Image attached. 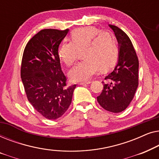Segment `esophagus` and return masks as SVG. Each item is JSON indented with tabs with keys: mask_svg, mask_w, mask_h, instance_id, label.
<instances>
[{
	"mask_svg": "<svg viewBox=\"0 0 159 159\" xmlns=\"http://www.w3.org/2000/svg\"><path fill=\"white\" fill-rule=\"evenodd\" d=\"M91 81H89V82H80L79 84H80V85H86V84H89L91 83Z\"/></svg>",
	"mask_w": 159,
	"mask_h": 159,
	"instance_id": "1",
	"label": "esophagus"
}]
</instances>
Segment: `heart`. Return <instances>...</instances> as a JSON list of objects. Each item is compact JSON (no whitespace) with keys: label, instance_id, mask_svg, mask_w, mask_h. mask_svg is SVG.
<instances>
[{"label":"heart","instance_id":"obj_1","mask_svg":"<svg viewBox=\"0 0 159 159\" xmlns=\"http://www.w3.org/2000/svg\"><path fill=\"white\" fill-rule=\"evenodd\" d=\"M71 41L61 45L58 51L59 59L66 66L75 64L79 52L83 51V61L69 71L72 81H88L101 70L108 71L116 64L118 58V44L114 34L101 32L94 27L76 29L71 33Z\"/></svg>","mask_w":159,"mask_h":159}]
</instances>
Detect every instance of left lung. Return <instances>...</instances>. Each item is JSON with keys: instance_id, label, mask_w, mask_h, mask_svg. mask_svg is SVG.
<instances>
[{"instance_id": "left-lung-1", "label": "left lung", "mask_w": 159, "mask_h": 159, "mask_svg": "<svg viewBox=\"0 0 159 159\" xmlns=\"http://www.w3.org/2000/svg\"><path fill=\"white\" fill-rule=\"evenodd\" d=\"M118 41V63L114 71L105 77L103 89L97 101L106 111H123L133 99L138 86L139 61L133 45L127 34L120 28L109 25Z\"/></svg>"}]
</instances>
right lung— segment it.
I'll return each instance as SVG.
<instances>
[{"instance_id":"obj_1","label":"right lung","mask_w":159,"mask_h":159,"mask_svg":"<svg viewBox=\"0 0 159 159\" xmlns=\"http://www.w3.org/2000/svg\"><path fill=\"white\" fill-rule=\"evenodd\" d=\"M69 30L45 29L30 39L23 53L21 78L28 101L48 119L62 116L71 103L76 84L67 87L58 50Z\"/></svg>"}]
</instances>
